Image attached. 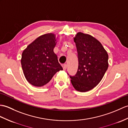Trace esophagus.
<instances>
[{"label":"esophagus","instance_id":"esophagus-1","mask_svg":"<svg viewBox=\"0 0 128 128\" xmlns=\"http://www.w3.org/2000/svg\"><path fill=\"white\" fill-rule=\"evenodd\" d=\"M66 68H67V65L66 64H63V68L64 70H66Z\"/></svg>","mask_w":128,"mask_h":128}]
</instances>
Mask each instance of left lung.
Returning a JSON list of instances; mask_svg holds the SVG:
<instances>
[{
	"mask_svg": "<svg viewBox=\"0 0 128 128\" xmlns=\"http://www.w3.org/2000/svg\"><path fill=\"white\" fill-rule=\"evenodd\" d=\"M74 41L78 66L75 75L70 76L76 90L85 92L99 84L108 70V54L99 41L88 34L78 32Z\"/></svg>",
	"mask_w": 128,
	"mask_h": 128,
	"instance_id": "left-lung-1",
	"label": "left lung"
}]
</instances>
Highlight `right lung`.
<instances>
[{"mask_svg":"<svg viewBox=\"0 0 128 128\" xmlns=\"http://www.w3.org/2000/svg\"><path fill=\"white\" fill-rule=\"evenodd\" d=\"M55 35L44 34L38 38L23 50L21 65L26 78L35 87L48 83L58 71L63 70L53 52Z\"/></svg>","mask_w":128,"mask_h":128,"instance_id":"right-lung-1","label":"right lung"}]
</instances>
